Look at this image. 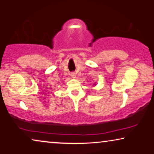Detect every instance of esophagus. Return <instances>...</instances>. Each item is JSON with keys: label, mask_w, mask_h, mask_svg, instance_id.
<instances>
[{"label": "esophagus", "mask_w": 154, "mask_h": 154, "mask_svg": "<svg viewBox=\"0 0 154 154\" xmlns=\"http://www.w3.org/2000/svg\"><path fill=\"white\" fill-rule=\"evenodd\" d=\"M71 78H73V79H74V78H75V76H76V75H75V73L74 72H72L71 73Z\"/></svg>", "instance_id": "34e87169"}]
</instances>
